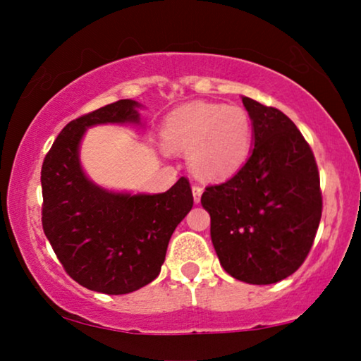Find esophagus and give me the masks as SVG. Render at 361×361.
<instances>
[{
	"label": "esophagus",
	"mask_w": 361,
	"mask_h": 361,
	"mask_svg": "<svg viewBox=\"0 0 361 361\" xmlns=\"http://www.w3.org/2000/svg\"><path fill=\"white\" fill-rule=\"evenodd\" d=\"M202 194H204V187H200V185H194V187H192V195H194V202H195V204H199V202H200Z\"/></svg>",
	"instance_id": "obj_1"
}]
</instances>
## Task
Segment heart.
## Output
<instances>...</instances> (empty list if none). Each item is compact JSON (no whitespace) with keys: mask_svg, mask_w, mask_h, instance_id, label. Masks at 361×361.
Instances as JSON below:
<instances>
[{"mask_svg":"<svg viewBox=\"0 0 361 361\" xmlns=\"http://www.w3.org/2000/svg\"><path fill=\"white\" fill-rule=\"evenodd\" d=\"M162 141L169 151L187 152V164L199 179L221 180L248 159L253 125L240 106L194 102L166 118Z\"/></svg>","mask_w":361,"mask_h":361,"instance_id":"heart-1","label":"heart"}]
</instances>
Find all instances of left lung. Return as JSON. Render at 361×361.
Wrapping results in <instances>:
<instances>
[{"mask_svg":"<svg viewBox=\"0 0 361 361\" xmlns=\"http://www.w3.org/2000/svg\"><path fill=\"white\" fill-rule=\"evenodd\" d=\"M253 125L248 161L202 207L221 268L248 284H274L299 269L322 215L319 171L307 141L283 111L241 97Z\"/></svg>","mask_w":361,"mask_h":361,"instance_id":"obj_1","label":"left lung"}]
</instances>
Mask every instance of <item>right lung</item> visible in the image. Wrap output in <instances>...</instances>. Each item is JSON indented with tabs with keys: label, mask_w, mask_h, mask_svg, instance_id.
<instances>
[{
	"label": "right lung",
	"mask_w": 361,
	"mask_h": 361,
	"mask_svg": "<svg viewBox=\"0 0 361 361\" xmlns=\"http://www.w3.org/2000/svg\"><path fill=\"white\" fill-rule=\"evenodd\" d=\"M135 100H118L68 123L44 159L42 228L63 268L83 288L128 294L161 273L176 226L194 205L185 177L162 194L108 190L83 171L80 145L97 125H141Z\"/></svg>",
	"instance_id": "obj_1"
}]
</instances>
